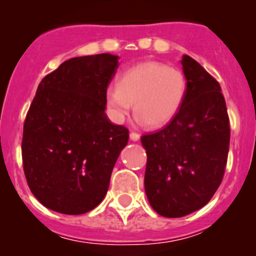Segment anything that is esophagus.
Returning a JSON list of instances; mask_svg holds the SVG:
<instances>
[{"mask_svg": "<svg viewBox=\"0 0 256 256\" xmlns=\"http://www.w3.org/2000/svg\"><path fill=\"white\" fill-rule=\"evenodd\" d=\"M130 138L132 141H138V138H140V134L135 132V131H131V132H130Z\"/></svg>", "mask_w": 256, "mask_h": 256, "instance_id": "esophagus-1", "label": "esophagus"}]
</instances>
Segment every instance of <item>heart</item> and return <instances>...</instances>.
<instances>
[{
	"label": "heart",
	"instance_id": "heart-1",
	"mask_svg": "<svg viewBox=\"0 0 256 256\" xmlns=\"http://www.w3.org/2000/svg\"><path fill=\"white\" fill-rule=\"evenodd\" d=\"M187 92V76L180 68L144 60L122 72L118 84L108 86L105 109L112 122L120 124L128 118L134 102L138 120L158 128L176 118Z\"/></svg>",
	"mask_w": 256,
	"mask_h": 256
}]
</instances>
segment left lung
<instances>
[{
	"instance_id": "1",
	"label": "left lung",
	"mask_w": 256,
	"mask_h": 256,
	"mask_svg": "<svg viewBox=\"0 0 256 256\" xmlns=\"http://www.w3.org/2000/svg\"><path fill=\"white\" fill-rule=\"evenodd\" d=\"M188 80L176 118L141 136L146 150L144 190L154 212L180 218L212 200L223 180L230 126L219 82L190 56L182 58Z\"/></svg>"
}]
</instances>
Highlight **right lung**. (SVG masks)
I'll use <instances>...</instances> for the list:
<instances>
[{"mask_svg":"<svg viewBox=\"0 0 256 256\" xmlns=\"http://www.w3.org/2000/svg\"><path fill=\"white\" fill-rule=\"evenodd\" d=\"M110 53L76 56L62 63L38 85L22 138L28 187L44 207L78 216L94 209L128 130L105 114V92L118 69Z\"/></svg>","mask_w":256,"mask_h":256,"instance_id":"1","label":"right lung"}]
</instances>
